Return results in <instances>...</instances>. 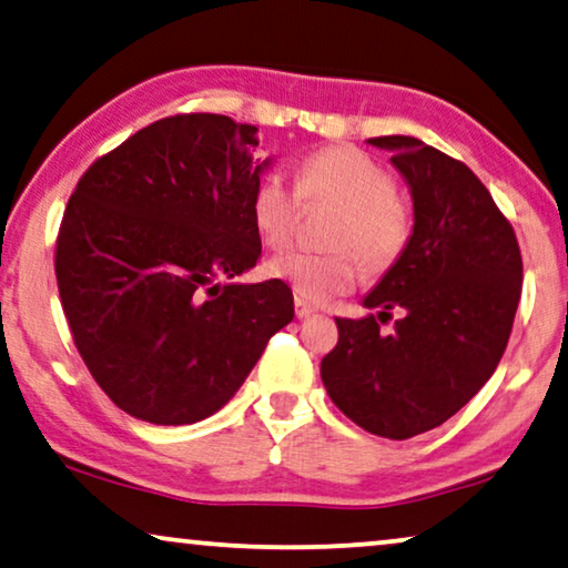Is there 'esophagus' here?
<instances>
[{"instance_id": "esophagus-1", "label": "esophagus", "mask_w": 568, "mask_h": 568, "mask_svg": "<svg viewBox=\"0 0 568 568\" xmlns=\"http://www.w3.org/2000/svg\"><path fill=\"white\" fill-rule=\"evenodd\" d=\"M313 313H316V306H313V303L303 301V298H295V316L308 318V316H313Z\"/></svg>"}]
</instances>
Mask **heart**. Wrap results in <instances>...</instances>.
<instances>
[{"mask_svg": "<svg viewBox=\"0 0 568 568\" xmlns=\"http://www.w3.org/2000/svg\"><path fill=\"white\" fill-rule=\"evenodd\" d=\"M303 206L332 203L326 252H285L270 273L293 287L298 298L326 301L357 283L359 262L369 275L387 273L410 247L416 214L395 189L390 171L365 150L328 145L308 152L295 165V191L277 173H265L250 199L252 224L270 250L293 240Z\"/></svg>", "mask_w": 568, "mask_h": 568, "instance_id": "obj_1", "label": "heart"}]
</instances>
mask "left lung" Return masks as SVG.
<instances>
[{"label": "left lung", "mask_w": 568, "mask_h": 568, "mask_svg": "<svg viewBox=\"0 0 568 568\" xmlns=\"http://www.w3.org/2000/svg\"><path fill=\"white\" fill-rule=\"evenodd\" d=\"M369 142L390 150L408 181L416 230L365 298L377 316L336 318L321 379L346 418L403 442L442 426L493 377L520 303L523 257L513 224L462 160L405 134ZM395 307L402 318L383 335L378 322Z\"/></svg>", "instance_id": "obj_1"}]
</instances>
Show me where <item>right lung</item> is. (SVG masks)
Listing matches in <instances>:
<instances>
[{
	"label": "right lung",
	"mask_w": 568,
	"mask_h": 568,
	"mask_svg": "<svg viewBox=\"0 0 568 568\" xmlns=\"http://www.w3.org/2000/svg\"><path fill=\"white\" fill-rule=\"evenodd\" d=\"M255 132L224 114L165 116L97 158L68 199L55 240L68 328L97 385L134 418H209L293 321L277 277L219 283L262 252Z\"/></svg>",
	"instance_id": "1"
}]
</instances>
